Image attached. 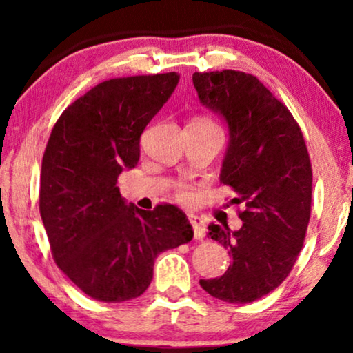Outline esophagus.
Listing matches in <instances>:
<instances>
[{"mask_svg":"<svg viewBox=\"0 0 353 353\" xmlns=\"http://www.w3.org/2000/svg\"><path fill=\"white\" fill-rule=\"evenodd\" d=\"M188 219H190V223L192 225V230H194V238L196 239H204L205 236V223L204 220L201 219V216L197 215H188Z\"/></svg>","mask_w":353,"mask_h":353,"instance_id":"1","label":"esophagus"}]
</instances>
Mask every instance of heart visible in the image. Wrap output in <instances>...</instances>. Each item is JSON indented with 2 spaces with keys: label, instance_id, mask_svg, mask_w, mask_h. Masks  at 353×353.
I'll return each instance as SVG.
<instances>
[{
  "label": "heart",
  "instance_id": "b5f03b06",
  "mask_svg": "<svg viewBox=\"0 0 353 353\" xmlns=\"http://www.w3.org/2000/svg\"><path fill=\"white\" fill-rule=\"evenodd\" d=\"M191 123H212V122L205 119H196V120H192ZM178 197H180V201H183V202H191L194 196H192V192L188 190V188L180 186V190H178Z\"/></svg>",
  "mask_w": 353,
  "mask_h": 353
}]
</instances>
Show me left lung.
<instances>
[{"instance_id": "obj_1", "label": "left lung", "mask_w": 353, "mask_h": 353, "mask_svg": "<svg viewBox=\"0 0 353 353\" xmlns=\"http://www.w3.org/2000/svg\"><path fill=\"white\" fill-rule=\"evenodd\" d=\"M199 101L228 123L220 183L236 192L243 226L209 225L233 262L220 278L201 279L212 297L249 303L276 289L296 263L312 210V163L301 127L257 77L239 70L196 72Z\"/></svg>"}]
</instances>
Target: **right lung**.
Here are the masks:
<instances>
[{"mask_svg":"<svg viewBox=\"0 0 353 353\" xmlns=\"http://www.w3.org/2000/svg\"><path fill=\"white\" fill-rule=\"evenodd\" d=\"M180 75L105 80L74 101L52 128L41 162L40 214L56 265L99 302L139 297L163 250L192 239L172 204L141 210L117 180L139 161V138L170 98Z\"/></svg>","mask_w":353,"mask_h":353,"instance_id":"add662e5","label":"right lung"}]
</instances>
